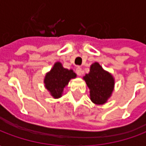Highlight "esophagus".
<instances>
[{
	"mask_svg": "<svg viewBox=\"0 0 146 146\" xmlns=\"http://www.w3.org/2000/svg\"><path fill=\"white\" fill-rule=\"evenodd\" d=\"M76 73L78 76H80L81 75H82V73H83L82 69H81V68H80V67H77V68L76 69Z\"/></svg>",
	"mask_w": 146,
	"mask_h": 146,
	"instance_id": "34e87169",
	"label": "esophagus"
}]
</instances>
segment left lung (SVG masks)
<instances>
[{
    "label": "left lung",
    "mask_w": 146,
    "mask_h": 146,
    "mask_svg": "<svg viewBox=\"0 0 146 146\" xmlns=\"http://www.w3.org/2000/svg\"><path fill=\"white\" fill-rule=\"evenodd\" d=\"M90 90V98L93 103H106L114 90L115 79L101 65L95 62L90 67V72L83 77Z\"/></svg>",
    "instance_id": "obj_1"
}]
</instances>
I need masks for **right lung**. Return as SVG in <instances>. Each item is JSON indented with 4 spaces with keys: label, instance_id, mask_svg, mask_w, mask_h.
Here are the masks:
<instances>
[{
    "label": "right lung",
    "instance_id": "1",
    "mask_svg": "<svg viewBox=\"0 0 146 146\" xmlns=\"http://www.w3.org/2000/svg\"><path fill=\"white\" fill-rule=\"evenodd\" d=\"M76 77V74L73 70L66 69L60 62H56L45 75L44 87L51 96L54 98H59L62 96L64 88L68 85L70 80Z\"/></svg>",
    "mask_w": 146,
    "mask_h": 146
}]
</instances>
